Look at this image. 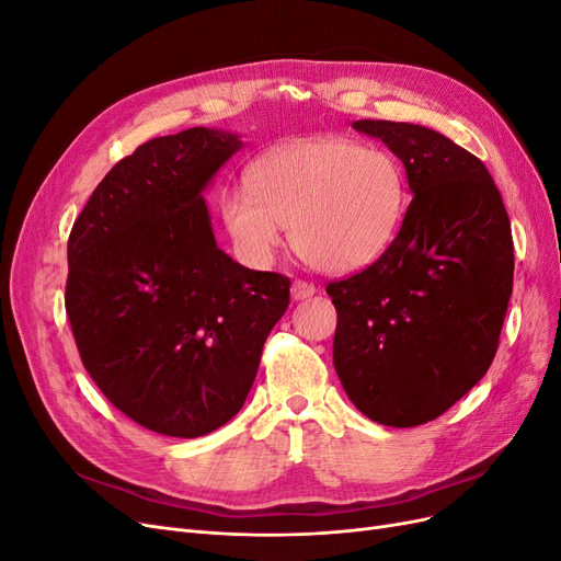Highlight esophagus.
I'll list each match as a JSON object with an SVG mask.
<instances>
[{
	"mask_svg": "<svg viewBox=\"0 0 561 561\" xmlns=\"http://www.w3.org/2000/svg\"><path fill=\"white\" fill-rule=\"evenodd\" d=\"M316 290L318 287L313 285V283H309V280H295L293 283V297L299 301V299H309V297H313L316 295Z\"/></svg>",
	"mask_w": 561,
	"mask_h": 561,
	"instance_id": "obj_1",
	"label": "esophagus"
}]
</instances>
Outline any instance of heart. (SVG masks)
Returning a JSON list of instances; mask_svg holds the SVG:
<instances>
[{
    "label": "heart",
    "mask_w": 561,
    "mask_h": 561,
    "mask_svg": "<svg viewBox=\"0 0 561 561\" xmlns=\"http://www.w3.org/2000/svg\"><path fill=\"white\" fill-rule=\"evenodd\" d=\"M219 219L252 264H268L285 227L304 262L353 274L393 243L407 208V180L386 149L348 138L278 145L252 163L248 186L219 196Z\"/></svg>",
    "instance_id": "b5f03b06"
}]
</instances>
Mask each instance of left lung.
I'll list each match as a JSON object with an SVG mask.
<instances>
[{
  "label": "left lung",
  "mask_w": 561,
  "mask_h": 561,
  "mask_svg": "<svg viewBox=\"0 0 561 561\" xmlns=\"http://www.w3.org/2000/svg\"><path fill=\"white\" fill-rule=\"evenodd\" d=\"M404 163L412 201L377 262L328 283L334 369L377 423L445 414L494 360L513 295V231L484 163L426 126L360 118Z\"/></svg>",
  "instance_id": "8db88e82"
}]
</instances>
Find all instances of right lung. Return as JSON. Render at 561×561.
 Returning <instances> with one entry per match:
<instances>
[{"label":"right lung","instance_id":"add662e5","mask_svg":"<svg viewBox=\"0 0 561 561\" xmlns=\"http://www.w3.org/2000/svg\"><path fill=\"white\" fill-rule=\"evenodd\" d=\"M239 135L186 128L118 161L75 219L65 311L95 386L140 426L198 437L239 414L290 278L215 243L201 192Z\"/></svg>","mask_w":561,"mask_h":561}]
</instances>
